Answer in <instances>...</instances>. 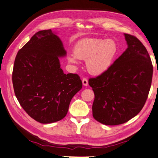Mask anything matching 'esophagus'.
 <instances>
[{"mask_svg": "<svg viewBox=\"0 0 158 158\" xmlns=\"http://www.w3.org/2000/svg\"><path fill=\"white\" fill-rule=\"evenodd\" d=\"M82 83H83V85H85V86H87L88 85V80L86 78H84L82 80Z\"/></svg>", "mask_w": 158, "mask_h": 158, "instance_id": "1", "label": "esophagus"}]
</instances>
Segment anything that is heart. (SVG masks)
Returning a JSON list of instances; mask_svg holds the SVG:
<instances>
[{"label":"heart","instance_id":"obj_1","mask_svg":"<svg viewBox=\"0 0 158 158\" xmlns=\"http://www.w3.org/2000/svg\"><path fill=\"white\" fill-rule=\"evenodd\" d=\"M118 54V46L114 40L88 38L76 44L74 54L69 53L67 59L75 64L79 63V59L85 60L89 73L99 75L112 67Z\"/></svg>","mask_w":158,"mask_h":158}]
</instances>
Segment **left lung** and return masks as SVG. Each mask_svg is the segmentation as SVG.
<instances>
[{"label": "left lung", "mask_w": 158, "mask_h": 158, "mask_svg": "<svg viewBox=\"0 0 158 158\" xmlns=\"http://www.w3.org/2000/svg\"><path fill=\"white\" fill-rule=\"evenodd\" d=\"M124 35L127 50L107 71L89 79L95 94L93 116L106 125L123 124L137 115L152 85L153 65L148 50L136 37Z\"/></svg>", "instance_id": "left-lung-1"}]
</instances>
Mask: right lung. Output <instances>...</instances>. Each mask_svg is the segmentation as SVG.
Instances as JSON below:
<instances>
[{
    "label": "right lung",
    "mask_w": 158,
    "mask_h": 158,
    "mask_svg": "<svg viewBox=\"0 0 158 158\" xmlns=\"http://www.w3.org/2000/svg\"><path fill=\"white\" fill-rule=\"evenodd\" d=\"M67 52L56 33L42 30L18 52L13 84L21 107L38 122L48 124L67 115L71 99L82 88L77 74H64L59 58Z\"/></svg>",
    "instance_id": "obj_1"
}]
</instances>
